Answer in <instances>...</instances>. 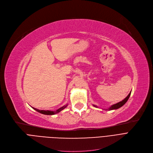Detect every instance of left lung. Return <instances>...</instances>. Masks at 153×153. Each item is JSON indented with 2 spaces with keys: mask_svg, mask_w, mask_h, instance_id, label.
<instances>
[{
  "mask_svg": "<svg viewBox=\"0 0 153 153\" xmlns=\"http://www.w3.org/2000/svg\"><path fill=\"white\" fill-rule=\"evenodd\" d=\"M131 91L130 92V94L128 95V96L127 97L124 99V100H123L122 101H121V102H118V103H115V104H114V105H112L110 107H109L108 109H107V110H115V109H118V108H120L121 107H122L124 104L127 102V100H128V99H129V97H130V94H131ZM94 107H97V106L96 105H93Z\"/></svg>",
  "mask_w": 153,
  "mask_h": 153,
  "instance_id": "1",
  "label": "left lung"
}]
</instances>
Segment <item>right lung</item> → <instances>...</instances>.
Returning a JSON list of instances; mask_svg holds the SVG:
<instances>
[{
	"label": "right lung",
	"mask_w": 153,
	"mask_h": 153,
	"mask_svg": "<svg viewBox=\"0 0 153 153\" xmlns=\"http://www.w3.org/2000/svg\"><path fill=\"white\" fill-rule=\"evenodd\" d=\"M68 106V104H66V105H64L63 107L59 108V109L56 110L55 111H51V110H38L37 108H33L34 110H35L36 111H37L38 112H39V113H41L42 114H44V115H54V114H56L59 113V112H60L61 110H62L63 109L65 108L66 107Z\"/></svg>",
	"instance_id": "obj_1"
}]
</instances>
